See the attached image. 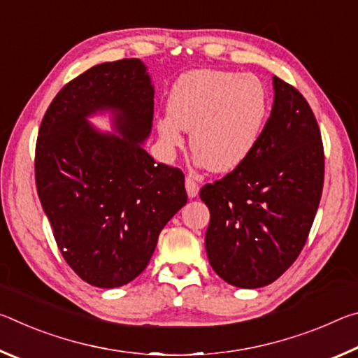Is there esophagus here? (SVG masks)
<instances>
[{
  "mask_svg": "<svg viewBox=\"0 0 358 358\" xmlns=\"http://www.w3.org/2000/svg\"><path fill=\"white\" fill-rule=\"evenodd\" d=\"M185 186H186V192H187V197L189 199H194L199 194V185L196 183V180L187 177L185 180Z\"/></svg>",
  "mask_w": 358,
  "mask_h": 358,
  "instance_id": "obj_1",
  "label": "esophagus"
}]
</instances>
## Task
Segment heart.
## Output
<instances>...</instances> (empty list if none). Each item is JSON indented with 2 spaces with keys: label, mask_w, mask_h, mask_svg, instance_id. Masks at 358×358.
<instances>
[{
  "label": "heart",
  "mask_w": 358,
  "mask_h": 358,
  "mask_svg": "<svg viewBox=\"0 0 358 358\" xmlns=\"http://www.w3.org/2000/svg\"><path fill=\"white\" fill-rule=\"evenodd\" d=\"M270 98L257 76L197 69L180 76L156 132L167 151L183 147L191 132L192 155L211 172H232L252 155L265 129Z\"/></svg>",
  "instance_id": "obj_1"
}]
</instances>
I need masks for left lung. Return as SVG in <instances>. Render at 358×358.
Listing matches in <instances>:
<instances>
[{
  "mask_svg": "<svg viewBox=\"0 0 358 358\" xmlns=\"http://www.w3.org/2000/svg\"><path fill=\"white\" fill-rule=\"evenodd\" d=\"M273 107L252 155L205 185V250L217 276L241 289L276 281L306 243L324 186L316 117L292 85L273 76Z\"/></svg>",
  "mask_w": 358,
  "mask_h": 358,
  "instance_id": "obj_1",
  "label": "left lung"
}]
</instances>
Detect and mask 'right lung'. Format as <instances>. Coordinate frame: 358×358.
Instances as JSON below:
<instances>
[{
    "mask_svg": "<svg viewBox=\"0 0 358 358\" xmlns=\"http://www.w3.org/2000/svg\"><path fill=\"white\" fill-rule=\"evenodd\" d=\"M155 87L141 59L93 66L64 85L41 123L36 187L66 262L96 287L124 286L147 268L161 230L186 205L185 175L142 145ZM110 111L117 132L89 123Z\"/></svg>",
    "mask_w": 358,
    "mask_h": 358,
    "instance_id": "1",
    "label": "right lung"
}]
</instances>
